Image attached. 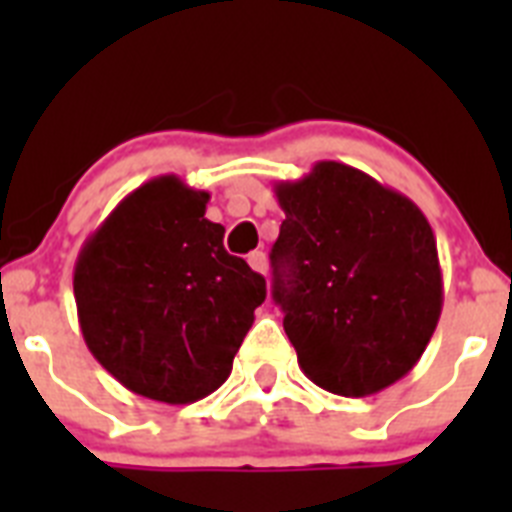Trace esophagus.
<instances>
[{
	"label": "esophagus",
	"mask_w": 512,
	"mask_h": 512,
	"mask_svg": "<svg viewBox=\"0 0 512 512\" xmlns=\"http://www.w3.org/2000/svg\"><path fill=\"white\" fill-rule=\"evenodd\" d=\"M248 266L259 274H266V253L264 251H253L248 253Z\"/></svg>",
	"instance_id": "1"
}]
</instances>
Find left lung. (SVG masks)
I'll list each match as a JSON object with an SVG mask.
<instances>
[{
    "mask_svg": "<svg viewBox=\"0 0 512 512\" xmlns=\"http://www.w3.org/2000/svg\"><path fill=\"white\" fill-rule=\"evenodd\" d=\"M274 302L307 379L377 395L418 364L441 318L436 235L405 194L338 161L274 187Z\"/></svg>",
    "mask_w": 512,
    "mask_h": 512,
    "instance_id": "obj_1",
    "label": "left lung"
}]
</instances>
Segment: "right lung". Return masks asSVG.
<instances>
[{"label": "right lung", "instance_id": "1", "mask_svg": "<svg viewBox=\"0 0 512 512\" xmlns=\"http://www.w3.org/2000/svg\"><path fill=\"white\" fill-rule=\"evenodd\" d=\"M210 194L179 176L130 192L74 266L84 343L135 395L189 405L230 377L266 282L223 246Z\"/></svg>", "mask_w": 512, "mask_h": 512}]
</instances>
